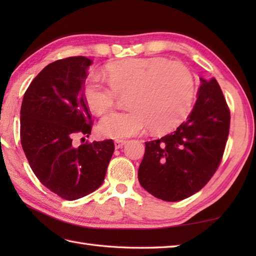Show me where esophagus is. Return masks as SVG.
Segmentation results:
<instances>
[{"instance_id":"esophagus-1","label":"esophagus","mask_w":256,"mask_h":256,"mask_svg":"<svg viewBox=\"0 0 256 256\" xmlns=\"http://www.w3.org/2000/svg\"><path fill=\"white\" fill-rule=\"evenodd\" d=\"M125 144H126V142H125V140H116V142H114V146H116V150L123 148Z\"/></svg>"}]
</instances>
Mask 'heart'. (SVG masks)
<instances>
[{
	"label": "heart",
	"instance_id": "obj_1",
	"mask_svg": "<svg viewBox=\"0 0 256 256\" xmlns=\"http://www.w3.org/2000/svg\"><path fill=\"white\" fill-rule=\"evenodd\" d=\"M104 74L110 86L96 77L86 81L84 96L90 110L101 116L114 106L118 94H128L130 110L108 114L99 131L106 138L122 140L150 128L170 132L182 122L192 108L196 84L192 72L166 58H131L108 64Z\"/></svg>",
	"mask_w": 256,
	"mask_h": 256
}]
</instances>
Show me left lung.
Returning <instances> with one entry per match:
<instances>
[{
  "label": "left lung",
  "mask_w": 256,
  "mask_h": 256,
  "mask_svg": "<svg viewBox=\"0 0 256 256\" xmlns=\"http://www.w3.org/2000/svg\"><path fill=\"white\" fill-rule=\"evenodd\" d=\"M200 81L197 101L186 122L172 133L145 143L138 182L158 199L179 201L198 192L224 155L230 111L216 80Z\"/></svg>",
  "instance_id": "1"
}]
</instances>
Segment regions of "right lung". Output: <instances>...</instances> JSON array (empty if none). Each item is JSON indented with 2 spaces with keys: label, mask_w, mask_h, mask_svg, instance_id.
<instances>
[{
  "label": "right lung",
  "mask_w": 256,
  "mask_h": 256,
  "mask_svg": "<svg viewBox=\"0 0 256 256\" xmlns=\"http://www.w3.org/2000/svg\"><path fill=\"white\" fill-rule=\"evenodd\" d=\"M90 64L84 56L47 64L32 81L20 108V143L32 170L66 200L82 198L101 186L114 152L112 140L74 145L77 135L91 133L84 96Z\"/></svg>",
  "instance_id": "right-lung-1"
}]
</instances>
